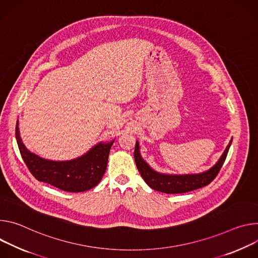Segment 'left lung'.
Listing matches in <instances>:
<instances>
[{
    "label": "left lung",
    "instance_id": "obj_1",
    "mask_svg": "<svg viewBox=\"0 0 258 258\" xmlns=\"http://www.w3.org/2000/svg\"><path fill=\"white\" fill-rule=\"evenodd\" d=\"M232 144V140L227 145L225 151L221 155L217 163L205 172L199 174H184V175H174V174H162L153 170L148 163L141 158L139 153V145L136 141L134 150V160L137 169L141 177L147 182V184L155 190L162 191L165 194H181L187 192L200 187H203L209 184L218 174L220 168L222 167L225 158Z\"/></svg>",
    "mask_w": 258,
    "mask_h": 258
}]
</instances>
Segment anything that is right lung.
Here are the masks:
<instances>
[{"instance_id": "add662e5", "label": "right lung", "mask_w": 258, "mask_h": 258, "mask_svg": "<svg viewBox=\"0 0 258 258\" xmlns=\"http://www.w3.org/2000/svg\"><path fill=\"white\" fill-rule=\"evenodd\" d=\"M15 136L20 155L35 178L70 192L88 190L99 183L106 170L109 150L113 144V140L107 144L99 142L87 154L71 161H50L31 153L24 147L18 121Z\"/></svg>"}]
</instances>
